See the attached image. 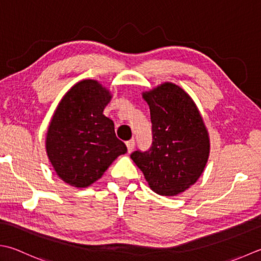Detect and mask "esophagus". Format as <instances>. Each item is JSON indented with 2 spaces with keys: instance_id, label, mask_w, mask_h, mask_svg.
Returning <instances> with one entry per match:
<instances>
[{
  "instance_id": "1",
  "label": "esophagus",
  "mask_w": 261,
  "mask_h": 261,
  "mask_svg": "<svg viewBox=\"0 0 261 261\" xmlns=\"http://www.w3.org/2000/svg\"><path fill=\"white\" fill-rule=\"evenodd\" d=\"M125 145H126V148H127V151L131 152L132 150H134V148H135V140L131 139L129 141H126Z\"/></svg>"
}]
</instances>
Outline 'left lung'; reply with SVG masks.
I'll use <instances>...</instances> for the list:
<instances>
[{"label":"left lung","instance_id":"1","mask_svg":"<svg viewBox=\"0 0 261 261\" xmlns=\"http://www.w3.org/2000/svg\"><path fill=\"white\" fill-rule=\"evenodd\" d=\"M149 105L152 144L132 161L154 192L176 196L195 185L205 168L211 144L195 101L181 87L165 83L142 94Z\"/></svg>","mask_w":261,"mask_h":261}]
</instances>
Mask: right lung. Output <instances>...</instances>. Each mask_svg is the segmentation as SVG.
<instances>
[{
  "label": "right lung",
  "mask_w": 261,
  "mask_h": 261,
  "mask_svg": "<svg viewBox=\"0 0 261 261\" xmlns=\"http://www.w3.org/2000/svg\"><path fill=\"white\" fill-rule=\"evenodd\" d=\"M112 95L96 80L75 84L56 107L46 136V152L60 178L75 188L98 180L126 152L113 121L103 114Z\"/></svg>",
  "instance_id": "right-lung-1"
}]
</instances>
